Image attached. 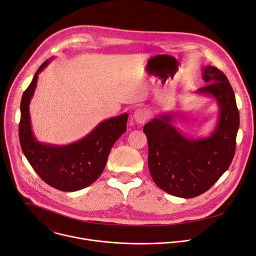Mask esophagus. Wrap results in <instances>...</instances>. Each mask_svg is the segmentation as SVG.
<instances>
[{
	"label": "esophagus",
	"instance_id": "34e87169",
	"mask_svg": "<svg viewBox=\"0 0 256 256\" xmlns=\"http://www.w3.org/2000/svg\"><path fill=\"white\" fill-rule=\"evenodd\" d=\"M134 117H135V120L138 124H144L145 121L148 119V112L144 109H138L136 112L134 113Z\"/></svg>",
	"mask_w": 256,
	"mask_h": 256
}]
</instances>
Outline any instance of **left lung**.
Masks as SVG:
<instances>
[{
    "label": "left lung",
    "mask_w": 256,
    "mask_h": 256,
    "mask_svg": "<svg viewBox=\"0 0 256 256\" xmlns=\"http://www.w3.org/2000/svg\"><path fill=\"white\" fill-rule=\"evenodd\" d=\"M202 78L208 85L197 93L214 98L220 108L218 124L210 137H186L172 124L171 114L154 118L143 128L154 182L163 191L182 198L206 192L230 166L236 152L240 114L232 87L214 66L204 67Z\"/></svg>",
    "instance_id": "left-lung-1"
}]
</instances>
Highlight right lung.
Instances as JSON below:
<instances>
[{
    "label": "right lung",
    "instance_id": "right-lung-1",
    "mask_svg": "<svg viewBox=\"0 0 256 256\" xmlns=\"http://www.w3.org/2000/svg\"><path fill=\"white\" fill-rule=\"evenodd\" d=\"M50 63L39 67L20 102V142L24 154L39 178L63 192H74L90 186L102 173L108 156L117 139L126 130L128 113L102 121L89 135L68 145H50L36 140L31 128L29 104L39 72Z\"/></svg>",
    "mask_w": 256,
    "mask_h": 256
}]
</instances>
